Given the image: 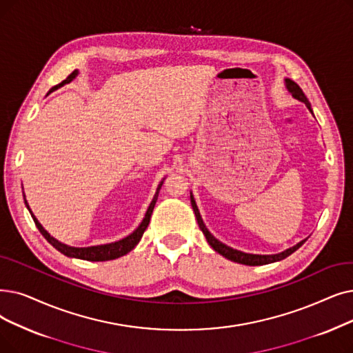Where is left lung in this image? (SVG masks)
<instances>
[{"label":"left lung","instance_id":"8db88e82","mask_svg":"<svg viewBox=\"0 0 353 353\" xmlns=\"http://www.w3.org/2000/svg\"><path fill=\"white\" fill-rule=\"evenodd\" d=\"M284 82H285L287 90L290 92L291 95H293V98H296V99L300 101V102H304L305 106H307V110L313 114L312 105H310L309 99L305 98V95L303 94V90L300 89V86H299L297 83H294L291 79H285ZM190 203H192L193 212H194V214H196V219H197L199 228L202 229V232H203V235L206 236L208 243H209L210 247H212L214 251H216L218 254H221L222 256H225V258H228V259H231V261L238 263V264H243V265H265V264L281 261V259L287 258L288 255H291L294 251H297V250L301 247V245H303L305 241H307V238H305V239L300 241L299 243H296L294 247L287 248V250L283 251V252L271 254V255L242 252V251H238V250H235V248H232V247H228V245H225L223 242H221L219 239H216V238H214V236L209 232V229L206 228V225H205V222H203V219H202V216H201V212H199V209H197V205H196V202H194V197H193L192 192H190Z\"/></svg>","mask_w":353,"mask_h":353}]
</instances>
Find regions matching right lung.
<instances>
[{
  "label": "right lung",
  "instance_id": "right-lung-1",
  "mask_svg": "<svg viewBox=\"0 0 353 353\" xmlns=\"http://www.w3.org/2000/svg\"><path fill=\"white\" fill-rule=\"evenodd\" d=\"M78 74H79V70L72 72L62 83H60L59 86H54L50 92L56 90V89L60 88V86H63L65 83H70ZM164 179H165V177H164ZM164 179L159 183L157 190H156V193H154V197H152V201H151V203H150V206H148V209H147V212H145V216H144L143 222L139 225V228H137L134 232H131L128 236L122 238V239H119V241H115V242H111V243H103V245H94V247H81V248H79V247H70V245H66V243H63V242L57 241V239L53 238L48 231H46V229L41 226V223L37 221V218L34 216L32 209H30V206H28V203H27V201H26V194H24V203H26V206H27L30 214H32V218H33V221H34L37 229L40 231V234L46 238V241H48L50 245H53V247H54L59 252H62L63 255L70 256V258L86 259V261H110V259H117V258H119V256H124V255L128 254L130 251H132V250L137 247V243H139L140 239L143 238V234H144V231H145L148 223H150L151 213H152V209H154V206H156L157 197H159V192H160V189H161V186H163Z\"/></svg>",
  "mask_w": 353,
  "mask_h": 353
}]
</instances>
